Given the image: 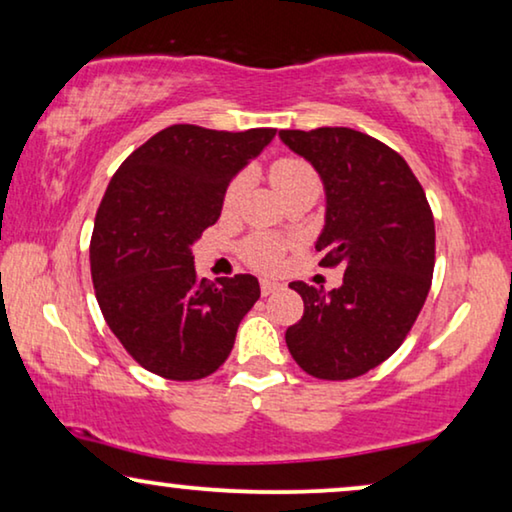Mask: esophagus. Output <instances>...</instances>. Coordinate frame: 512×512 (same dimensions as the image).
<instances>
[{
    "label": "esophagus",
    "mask_w": 512,
    "mask_h": 512,
    "mask_svg": "<svg viewBox=\"0 0 512 512\" xmlns=\"http://www.w3.org/2000/svg\"><path fill=\"white\" fill-rule=\"evenodd\" d=\"M279 289V282H275V279H261V293L263 296H270V293H275Z\"/></svg>",
    "instance_id": "obj_1"
}]
</instances>
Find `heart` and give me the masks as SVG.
Masks as SVG:
<instances>
[{
    "mask_svg": "<svg viewBox=\"0 0 512 512\" xmlns=\"http://www.w3.org/2000/svg\"><path fill=\"white\" fill-rule=\"evenodd\" d=\"M270 181L279 193V198L286 200L291 195L298 193H319V174L314 172L310 163H305L303 158H279L270 167ZM242 193V181L235 179L233 184L228 186L226 191V207H233L237 198ZM284 244L277 240V237L270 235H254L244 242V256L249 258L251 263L258 265L263 270L277 268L279 261H282Z\"/></svg>",
    "mask_w": 512,
    "mask_h": 512,
    "instance_id": "heart-1",
    "label": "heart"
}]
</instances>
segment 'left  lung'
<instances>
[{"mask_svg": "<svg viewBox=\"0 0 512 512\" xmlns=\"http://www.w3.org/2000/svg\"><path fill=\"white\" fill-rule=\"evenodd\" d=\"M317 170L326 195L317 251L342 265L338 289L291 282L305 303L286 347L319 380H352L401 347L429 296L436 226L424 188L387 144L352 128L279 130Z\"/></svg>", "mask_w": 512, "mask_h": 512, "instance_id": "obj_1", "label": "left lung"}]
</instances>
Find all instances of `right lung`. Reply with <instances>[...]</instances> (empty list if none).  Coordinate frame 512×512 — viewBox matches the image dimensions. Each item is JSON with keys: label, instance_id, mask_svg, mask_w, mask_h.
<instances>
[{"label": "right lung", "instance_id": "obj_1", "mask_svg": "<svg viewBox=\"0 0 512 512\" xmlns=\"http://www.w3.org/2000/svg\"><path fill=\"white\" fill-rule=\"evenodd\" d=\"M275 132L170 125L111 179L95 216L90 272L111 333L151 373L177 382L212 375L261 296L254 275L200 279L193 244Z\"/></svg>", "mask_w": 512, "mask_h": 512}]
</instances>
